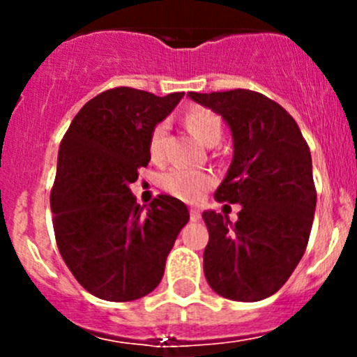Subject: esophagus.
Listing matches in <instances>:
<instances>
[{"label":"esophagus","mask_w":357,"mask_h":357,"mask_svg":"<svg viewBox=\"0 0 357 357\" xmlns=\"http://www.w3.org/2000/svg\"><path fill=\"white\" fill-rule=\"evenodd\" d=\"M190 218H192V221H199L200 219L199 208H190Z\"/></svg>","instance_id":"esophagus-1"}]
</instances>
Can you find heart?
<instances>
[{"label":"heart","mask_w":357,"mask_h":357,"mask_svg":"<svg viewBox=\"0 0 357 357\" xmlns=\"http://www.w3.org/2000/svg\"><path fill=\"white\" fill-rule=\"evenodd\" d=\"M185 124L204 145L212 146L221 142L222 122L214 112L193 107L185 114ZM165 136H167V124L158 122L150 132L149 139V152L153 160H160L164 157ZM212 183H214V178L211 172L204 171V169L172 167L162 172L158 178V185L165 192L185 202L200 200L204 193L211 188Z\"/></svg>","instance_id":"obj_1"}]
</instances>
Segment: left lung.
<instances>
[{"label":"left lung","mask_w":357,"mask_h":357,"mask_svg":"<svg viewBox=\"0 0 357 357\" xmlns=\"http://www.w3.org/2000/svg\"><path fill=\"white\" fill-rule=\"evenodd\" d=\"M188 96L231 131L233 160L214 197L242 205L235 225L214 211L202 214L205 278L221 297L262 301L285 285L307 247L316 211L311 152L294 117L261 93Z\"/></svg>","instance_id":"obj_1"}]
</instances>
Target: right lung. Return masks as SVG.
<instances>
[{
    "label": "right lung",
    "mask_w": 357,
    "mask_h": 357,
    "mask_svg": "<svg viewBox=\"0 0 357 357\" xmlns=\"http://www.w3.org/2000/svg\"><path fill=\"white\" fill-rule=\"evenodd\" d=\"M183 96L103 91L77 112L60 143L52 190L56 245L75 280L103 301H136L155 290L190 219L181 200L158 195L145 208L129 188L150 162V132Z\"/></svg>",
    "instance_id": "1"
}]
</instances>
